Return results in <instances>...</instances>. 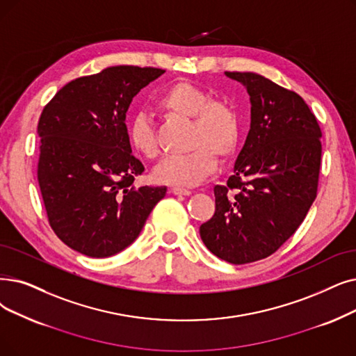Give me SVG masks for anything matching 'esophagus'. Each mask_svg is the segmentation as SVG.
Instances as JSON below:
<instances>
[{"label":"esophagus","mask_w":356,"mask_h":356,"mask_svg":"<svg viewBox=\"0 0 356 356\" xmlns=\"http://www.w3.org/2000/svg\"><path fill=\"white\" fill-rule=\"evenodd\" d=\"M170 193L173 195H183V196H189L192 192L189 189H181V188H170Z\"/></svg>","instance_id":"obj_1"}]
</instances>
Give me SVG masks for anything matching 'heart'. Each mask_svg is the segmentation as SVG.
I'll return each instance as SVG.
<instances>
[{
	"label": "heart",
	"mask_w": 356,
	"mask_h": 356,
	"mask_svg": "<svg viewBox=\"0 0 356 356\" xmlns=\"http://www.w3.org/2000/svg\"><path fill=\"white\" fill-rule=\"evenodd\" d=\"M165 118L192 120L189 147L184 156L167 157L154 170V179L173 188H193L202 183L216 165V157L228 160L240 143V116L233 104L213 99L211 92L188 81L161 91L156 102ZM132 149L147 160L159 156L156 128L145 115H136L128 125Z\"/></svg>",
	"instance_id": "heart-1"
}]
</instances>
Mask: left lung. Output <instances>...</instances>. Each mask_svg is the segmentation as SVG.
<instances>
[{
    "mask_svg": "<svg viewBox=\"0 0 356 356\" xmlns=\"http://www.w3.org/2000/svg\"><path fill=\"white\" fill-rule=\"evenodd\" d=\"M250 96L252 122L215 212L199 228L208 250L244 265L273 254L297 231L317 196L321 129L296 91L254 72H225Z\"/></svg>",
    "mask_w": 356,
    "mask_h": 356,
    "instance_id": "obj_1",
    "label": "left lung"
}]
</instances>
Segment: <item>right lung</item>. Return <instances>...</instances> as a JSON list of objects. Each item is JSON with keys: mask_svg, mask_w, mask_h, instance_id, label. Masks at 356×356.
Returning a JSON list of instances; mask_svg holds the SVG:
<instances>
[{"mask_svg": "<svg viewBox=\"0 0 356 356\" xmlns=\"http://www.w3.org/2000/svg\"><path fill=\"white\" fill-rule=\"evenodd\" d=\"M164 70L119 65L75 79L43 107L38 181L54 233L75 252L109 257L135 241L165 186L134 188L144 165L127 112Z\"/></svg>", "mask_w": 356, "mask_h": 356, "instance_id": "right-lung-1", "label": "right lung"}]
</instances>
